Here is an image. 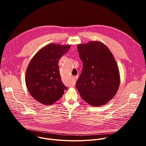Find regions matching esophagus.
Here are the masks:
<instances>
[{
	"instance_id": "34e87169",
	"label": "esophagus",
	"mask_w": 146,
	"mask_h": 146,
	"mask_svg": "<svg viewBox=\"0 0 146 146\" xmlns=\"http://www.w3.org/2000/svg\"><path fill=\"white\" fill-rule=\"evenodd\" d=\"M78 78V76H75V77H74V79H77Z\"/></svg>"
}]
</instances>
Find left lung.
Returning <instances> with one entry per match:
<instances>
[{
    "label": "left lung",
    "mask_w": 146,
    "mask_h": 146,
    "mask_svg": "<svg viewBox=\"0 0 146 146\" xmlns=\"http://www.w3.org/2000/svg\"><path fill=\"white\" fill-rule=\"evenodd\" d=\"M82 70L76 82L81 98L92 106L105 105L117 94L120 76L115 59L100 41L77 45Z\"/></svg>",
    "instance_id": "1"
}]
</instances>
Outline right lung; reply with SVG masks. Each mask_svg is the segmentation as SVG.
Returning a JSON list of instances; mask_svg holds the SVG:
<instances>
[{"label":"right lung","mask_w":146,"mask_h":146,"mask_svg":"<svg viewBox=\"0 0 146 146\" xmlns=\"http://www.w3.org/2000/svg\"><path fill=\"white\" fill-rule=\"evenodd\" d=\"M70 47L50 43L40 49L29 62L25 74L26 86L31 95L43 105H52L67 90L61 80L58 64Z\"/></svg>","instance_id":"obj_1"}]
</instances>
